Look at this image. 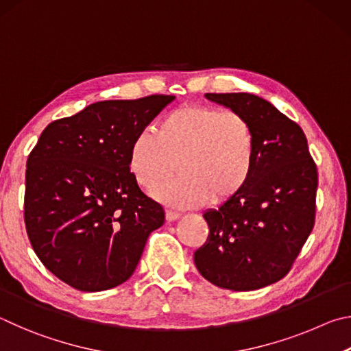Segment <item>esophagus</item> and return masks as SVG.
I'll use <instances>...</instances> for the list:
<instances>
[{
  "mask_svg": "<svg viewBox=\"0 0 351 351\" xmlns=\"http://www.w3.org/2000/svg\"><path fill=\"white\" fill-rule=\"evenodd\" d=\"M177 219H180V214L179 213L166 211V220H168V222H176Z\"/></svg>",
  "mask_w": 351,
  "mask_h": 351,
  "instance_id": "1",
  "label": "esophagus"
}]
</instances>
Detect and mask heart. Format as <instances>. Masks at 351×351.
Instances as JSON below:
<instances>
[{
	"label": "heart",
	"mask_w": 351,
	"mask_h": 351,
	"mask_svg": "<svg viewBox=\"0 0 351 351\" xmlns=\"http://www.w3.org/2000/svg\"><path fill=\"white\" fill-rule=\"evenodd\" d=\"M256 134L245 117L199 104L171 110L156 134L145 131L129 147V171L151 193L169 179L177 163L179 179L156 191L172 208L225 204L242 191L253 172Z\"/></svg>",
	"instance_id": "obj_1"
}]
</instances>
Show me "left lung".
<instances>
[{
	"label": "left lung",
	"mask_w": 351,
	"mask_h": 351,
	"mask_svg": "<svg viewBox=\"0 0 351 351\" xmlns=\"http://www.w3.org/2000/svg\"><path fill=\"white\" fill-rule=\"evenodd\" d=\"M245 117L256 134L247 185L219 210H206V242L194 253L199 273L232 291L259 290L291 268L315 225L317 171L302 129L254 94H205Z\"/></svg>",
	"instance_id": "left-lung-1"
}]
</instances>
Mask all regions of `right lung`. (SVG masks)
<instances>
[{"label": "right lung", "mask_w": 351, "mask_h": 351, "mask_svg": "<svg viewBox=\"0 0 351 351\" xmlns=\"http://www.w3.org/2000/svg\"><path fill=\"white\" fill-rule=\"evenodd\" d=\"M174 98L97 101L41 132L27 158L24 222L35 254L64 284L94 293L126 282L165 223L129 171V147Z\"/></svg>", "instance_id": "right-lung-1"}]
</instances>
